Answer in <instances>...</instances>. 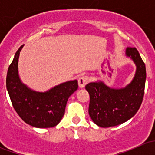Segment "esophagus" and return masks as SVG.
<instances>
[{
  "mask_svg": "<svg viewBox=\"0 0 155 155\" xmlns=\"http://www.w3.org/2000/svg\"><path fill=\"white\" fill-rule=\"evenodd\" d=\"M88 82V78L87 76H82L78 79V83H79V87L80 88H83L85 87L86 84Z\"/></svg>",
  "mask_w": 155,
  "mask_h": 155,
  "instance_id": "1",
  "label": "esophagus"
}]
</instances>
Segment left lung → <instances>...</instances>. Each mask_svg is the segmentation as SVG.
Instances as JSON below:
<instances>
[{
  "label": "left lung",
  "mask_w": 155,
  "mask_h": 155,
  "mask_svg": "<svg viewBox=\"0 0 155 155\" xmlns=\"http://www.w3.org/2000/svg\"><path fill=\"white\" fill-rule=\"evenodd\" d=\"M125 56L136 66L134 78L125 87H109L103 80L85 85L90 95L89 115L101 127L117 126L128 121L135 115L143 102L146 79L145 63L136 48H127Z\"/></svg>",
  "instance_id": "obj_1"
}]
</instances>
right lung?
<instances>
[{"instance_id":"1","label":"right lung","mask_w":155,"mask_h":155,"mask_svg":"<svg viewBox=\"0 0 155 155\" xmlns=\"http://www.w3.org/2000/svg\"><path fill=\"white\" fill-rule=\"evenodd\" d=\"M24 45L15 52L8 68L6 85L14 109L29 125L52 127L63 118L68 98L78 89V81L61 83L44 92L37 91L23 83L18 73V58Z\"/></svg>"}]
</instances>
